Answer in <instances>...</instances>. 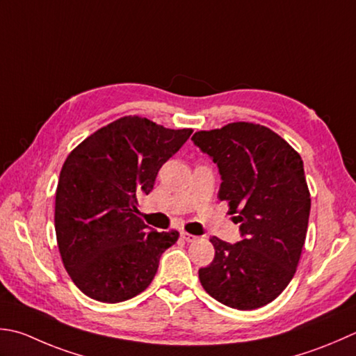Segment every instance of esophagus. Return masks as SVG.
<instances>
[{
    "label": "esophagus",
    "instance_id": "34e87169",
    "mask_svg": "<svg viewBox=\"0 0 356 356\" xmlns=\"http://www.w3.org/2000/svg\"><path fill=\"white\" fill-rule=\"evenodd\" d=\"M180 236H182V239H184L185 242H194V241L197 239V236L190 234V233H186V232H182V233H180Z\"/></svg>",
    "mask_w": 356,
    "mask_h": 356
}]
</instances>
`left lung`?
Segmentation results:
<instances>
[{"instance_id":"8db88e82","label":"left lung","mask_w":356,"mask_h":356,"mask_svg":"<svg viewBox=\"0 0 356 356\" xmlns=\"http://www.w3.org/2000/svg\"><path fill=\"white\" fill-rule=\"evenodd\" d=\"M218 165L225 200L242 241L210 239L214 259L199 270L216 301L254 310L273 301L295 276L307 234L310 193L301 156L262 124L236 122L191 137Z\"/></svg>"}]
</instances>
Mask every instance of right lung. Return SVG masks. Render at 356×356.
Instances as JSON below:
<instances>
[{
    "instance_id": "right-lung-1",
    "label": "right lung",
    "mask_w": 356,
    "mask_h": 356,
    "mask_svg": "<svg viewBox=\"0 0 356 356\" xmlns=\"http://www.w3.org/2000/svg\"><path fill=\"white\" fill-rule=\"evenodd\" d=\"M191 132L128 115L95 131L65 160L55 233L63 266L86 296L122 302L154 280L179 232L149 229L137 216V199L151 193L159 170Z\"/></svg>"
}]
</instances>
